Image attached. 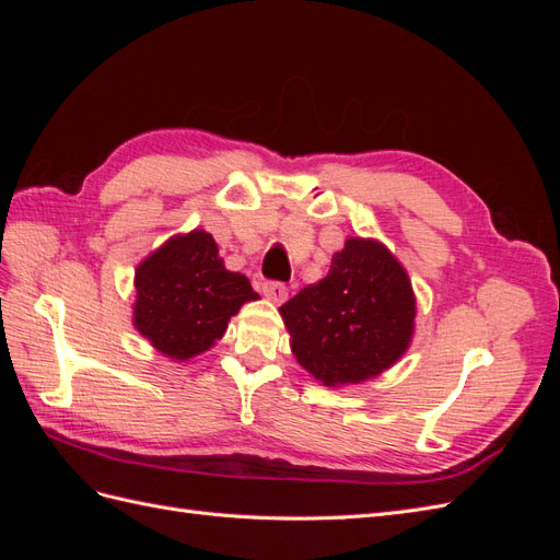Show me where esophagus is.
Listing matches in <instances>:
<instances>
[{"label":"esophagus","instance_id":"esophagus-1","mask_svg":"<svg viewBox=\"0 0 560 560\" xmlns=\"http://www.w3.org/2000/svg\"><path fill=\"white\" fill-rule=\"evenodd\" d=\"M261 292H264V296H266L268 301H273V303H282V301L287 299V287H284V282L268 280V282L261 284Z\"/></svg>","mask_w":560,"mask_h":560}]
</instances>
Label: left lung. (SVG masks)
<instances>
[{
	"label": "left lung",
	"instance_id": "1",
	"mask_svg": "<svg viewBox=\"0 0 560 560\" xmlns=\"http://www.w3.org/2000/svg\"><path fill=\"white\" fill-rule=\"evenodd\" d=\"M296 362L329 387L383 374L413 338L416 296L378 241L348 238L329 273L280 308Z\"/></svg>",
	"mask_w": 560,
	"mask_h": 560
}]
</instances>
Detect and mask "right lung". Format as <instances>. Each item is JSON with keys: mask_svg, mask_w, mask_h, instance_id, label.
Returning <instances> with one entry per match:
<instances>
[{"mask_svg": "<svg viewBox=\"0 0 560 560\" xmlns=\"http://www.w3.org/2000/svg\"><path fill=\"white\" fill-rule=\"evenodd\" d=\"M132 325L171 360H191L224 336L243 303L257 301L243 273L219 259L208 231L175 235L135 270Z\"/></svg>", "mask_w": 560, "mask_h": 560, "instance_id": "add662e5", "label": "right lung"}]
</instances>
